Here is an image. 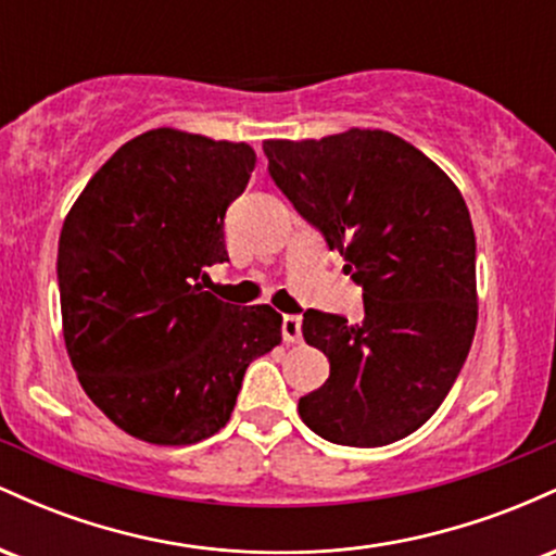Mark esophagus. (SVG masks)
<instances>
[{"mask_svg": "<svg viewBox=\"0 0 556 556\" xmlns=\"http://www.w3.org/2000/svg\"><path fill=\"white\" fill-rule=\"evenodd\" d=\"M300 324H303V318H300V316H285L282 318L285 342H290V344L300 342Z\"/></svg>", "mask_w": 556, "mask_h": 556, "instance_id": "1", "label": "esophagus"}]
</instances>
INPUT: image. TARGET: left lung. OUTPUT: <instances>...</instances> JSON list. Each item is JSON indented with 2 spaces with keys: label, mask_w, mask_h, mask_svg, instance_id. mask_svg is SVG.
Wrapping results in <instances>:
<instances>
[{
  "label": "left lung",
  "mask_w": 556,
  "mask_h": 556,
  "mask_svg": "<svg viewBox=\"0 0 556 556\" xmlns=\"http://www.w3.org/2000/svg\"><path fill=\"white\" fill-rule=\"evenodd\" d=\"M277 188L363 287L361 324L305 311L303 340L329 379L298 402L331 444L384 446L429 420L455 384L478 321L476 235L457 185L387 130L264 140Z\"/></svg>",
  "instance_id": "obj_1"
}]
</instances>
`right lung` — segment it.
Wrapping results in <instances>:
<instances>
[{"mask_svg":"<svg viewBox=\"0 0 556 556\" xmlns=\"http://www.w3.org/2000/svg\"><path fill=\"white\" fill-rule=\"evenodd\" d=\"M256 167L248 143L156 127L127 140L65 216L62 337L91 402L140 442L185 446L225 429L248 366L282 342L271 305L222 303L225 212Z\"/></svg>","mask_w":556,"mask_h":556,"instance_id":"obj_1","label":"right lung"}]
</instances>
